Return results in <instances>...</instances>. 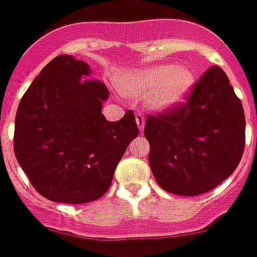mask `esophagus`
I'll list each match as a JSON object with an SVG mask.
<instances>
[{
  "mask_svg": "<svg viewBox=\"0 0 257 257\" xmlns=\"http://www.w3.org/2000/svg\"><path fill=\"white\" fill-rule=\"evenodd\" d=\"M136 123H138V126H139V128H140V131H143L144 130V126H145V117H144L141 113L136 114Z\"/></svg>",
  "mask_w": 257,
  "mask_h": 257,
  "instance_id": "obj_1",
  "label": "esophagus"
}]
</instances>
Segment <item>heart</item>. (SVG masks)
I'll return each instance as SVG.
<instances>
[{
	"instance_id": "b5f03b06",
	"label": "heart",
	"mask_w": 257,
	"mask_h": 257,
	"mask_svg": "<svg viewBox=\"0 0 257 257\" xmlns=\"http://www.w3.org/2000/svg\"><path fill=\"white\" fill-rule=\"evenodd\" d=\"M194 73L185 65L163 64L122 77V93L134 99L149 97L155 109H168L183 102L194 84Z\"/></svg>"
}]
</instances>
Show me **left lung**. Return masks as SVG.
I'll return each instance as SVG.
<instances>
[{
    "mask_svg": "<svg viewBox=\"0 0 257 257\" xmlns=\"http://www.w3.org/2000/svg\"><path fill=\"white\" fill-rule=\"evenodd\" d=\"M245 124L240 98L226 73L213 65L184 102L146 118L144 134L156 183L185 197L214 189L241 161Z\"/></svg>",
    "mask_w": 257,
    "mask_h": 257,
    "instance_id": "8db88e82",
    "label": "left lung"
}]
</instances>
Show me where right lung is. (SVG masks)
Wrapping results in <instances>:
<instances>
[{"mask_svg": "<svg viewBox=\"0 0 257 257\" xmlns=\"http://www.w3.org/2000/svg\"><path fill=\"white\" fill-rule=\"evenodd\" d=\"M72 55L46 64L21 98L14 150L39 194L53 202H93L108 190L117 164L139 135L134 111L119 121L102 114L106 84Z\"/></svg>", "mask_w": 257, "mask_h": 257, "instance_id": "1", "label": "right lung"}]
</instances>
